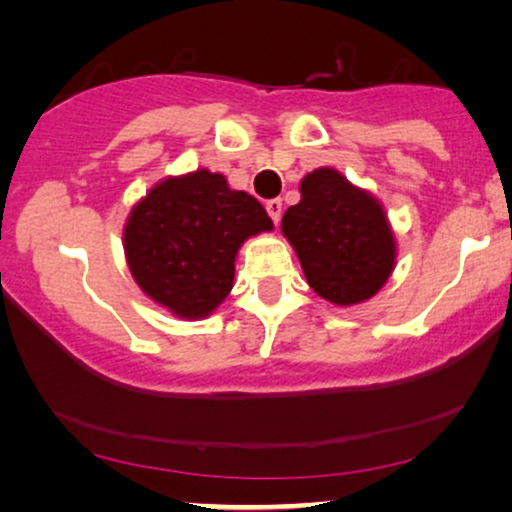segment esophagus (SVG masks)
Here are the masks:
<instances>
[{
    "label": "esophagus",
    "instance_id": "obj_1",
    "mask_svg": "<svg viewBox=\"0 0 512 512\" xmlns=\"http://www.w3.org/2000/svg\"><path fill=\"white\" fill-rule=\"evenodd\" d=\"M265 209H268L272 223L277 226L279 219H282V200H268L265 202Z\"/></svg>",
    "mask_w": 512,
    "mask_h": 512
}]
</instances>
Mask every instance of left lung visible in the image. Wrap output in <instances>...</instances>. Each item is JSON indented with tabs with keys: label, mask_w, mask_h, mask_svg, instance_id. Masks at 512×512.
<instances>
[{
	"label": "left lung",
	"mask_w": 512,
	"mask_h": 512,
	"mask_svg": "<svg viewBox=\"0 0 512 512\" xmlns=\"http://www.w3.org/2000/svg\"><path fill=\"white\" fill-rule=\"evenodd\" d=\"M282 233L307 284L333 305L373 298L396 265V240L382 205L333 167L300 181V202L286 209Z\"/></svg>",
	"instance_id": "8db88e82"
}]
</instances>
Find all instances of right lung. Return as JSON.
I'll list each match as a JSON object with an SVG mask.
<instances>
[{
  "label": "right lung",
  "instance_id": "right-lung-1",
  "mask_svg": "<svg viewBox=\"0 0 512 512\" xmlns=\"http://www.w3.org/2000/svg\"><path fill=\"white\" fill-rule=\"evenodd\" d=\"M265 230L272 221L254 195L198 170L163 179L132 207L123 247L146 296L181 319H202L233 289L242 242Z\"/></svg>",
  "mask_w": 512,
  "mask_h": 512
}]
</instances>
